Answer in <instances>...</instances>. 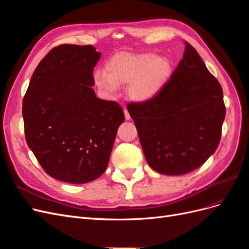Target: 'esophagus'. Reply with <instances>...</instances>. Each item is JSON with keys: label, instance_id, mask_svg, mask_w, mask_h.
I'll return each instance as SVG.
<instances>
[{"label": "esophagus", "instance_id": "1", "mask_svg": "<svg viewBox=\"0 0 249 249\" xmlns=\"http://www.w3.org/2000/svg\"><path fill=\"white\" fill-rule=\"evenodd\" d=\"M124 117H125V119L129 120V119L131 118V116H130V114H129V112H127V110H126L125 108L124 109Z\"/></svg>", "mask_w": 249, "mask_h": 249}]
</instances>
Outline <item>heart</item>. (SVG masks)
<instances>
[{
  "label": "heart",
  "mask_w": 249,
  "mask_h": 249,
  "mask_svg": "<svg viewBox=\"0 0 249 249\" xmlns=\"http://www.w3.org/2000/svg\"><path fill=\"white\" fill-rule=\"evenodd\" d=\"M107 72L97 71L94 83L107 96H114L119 84H129V95L135 101H146L153 97L165 84L171 73V63L167 58L154 54H122L112 58L107 64Z\"/></svg>",
  "instance_id": "1"
}]
</instances>
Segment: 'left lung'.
<instances>
[{
  "instance_id": "1",
  "label": "left lung",
  "mask_w": 249,
  "mask_h": 249,
  "mask_svg": "<svg viewBox=\"0 0 249 249\" xmlns=\"http://www.w3.org/2000/svg\"><path fill=\"white\" fill-rule=\"evenodd\" d=\"M148 165L180 176L205 163L219 144L223 91L189 42L170 79L152 99L127 104Z\"/></svg>"
}]
</instances>
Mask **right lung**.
<instances>
[{
  "label": "right lung",
  "mask_w": 249,
  "mask_h": 249,
  "mask_svg": "<svg viewBox=\"0 0 249 249\" xmlns=\"http://www.w3.org/2000/svg\"><path fill=\"white\" fill-rule=\"evenodd\" d=\"M92 46L60 44L37 65L22 100L25 135L43 170L85 184L107 169L124 114L116 102L95 96Z\"/></svg>",
  "instance_id": "add662e5"
}]
</instances>
